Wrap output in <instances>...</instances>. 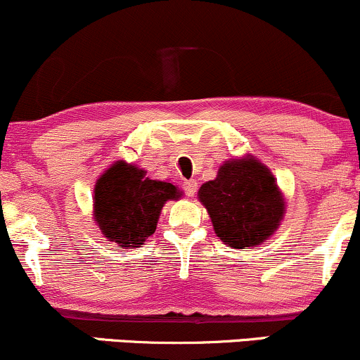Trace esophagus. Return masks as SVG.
<instances>
[{"label":"esophagus","instance_id":"1","mask_svg":"<svg viewBox=\"0 0 360 360\" xmlns=\"http://www.w3.org/2000/svg\"><path fill=\"white\" fill-rule=\"evenodd\" d=\"M183 188H184V193L188 194L189 198H193L194 194H196V191H198V183H196V181H194V179H191V181H184Z\"/></svg>","mask_w":360,"mask_h":360}]
</instances>
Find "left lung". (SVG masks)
Masks as SVG:
<instances>
[{
    "label": "left lung",
    "mask_w": 360,
    "mask_h": 360,
    "mask_svg": "<svg viewBox=\"0 0 360 360\" xmlns=\"http://www.w3.org/2000/svg\"><path fill=\"white\" fill-rule=\"evenodd\" d=\"M213 230L232 249H250L278 232L286 200L269 167L247 154L225 160L198 191Z\"/></svg>",
    "instance_id": "8db88e82"
}]
</instances>
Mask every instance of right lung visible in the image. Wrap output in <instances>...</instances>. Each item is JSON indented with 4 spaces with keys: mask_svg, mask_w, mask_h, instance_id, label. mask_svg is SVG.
Listing matches in <instances>:
<instances>
[{
    "mask_svg": "<svg viewBox=\"0 0 360 360\" xmlns=\"http://www.w3.org/2000/svg\"><path fill=\"white\" fill-rule=\"evenodd\" d=\"M181 196L169 181L150 179L142 167L115 160L94 184L93 217L110 242L135 249L155 232L164 205Z\"/></svg>",
    "mask_w": 360,
    "mask_h": 360,
    "instance_id": "obj_1",
    "label": "right lung"
}]
</instances>
